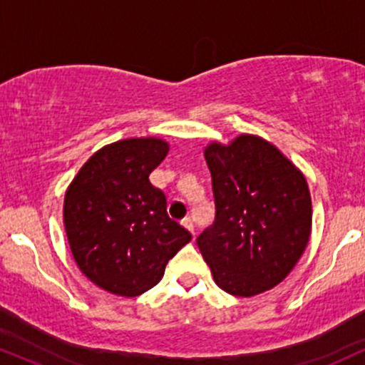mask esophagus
<instances>
[{"instance_id":"1","label":"esophagus","mask_w":365,"mask_h":365,"mask_svg":"<svg viewBox=\"0 0 365 365\" xmlns=\"http://www.w3.org/2000/svg\"><path fill=\"white\" fill-rule=\"evenodd\" d=\"M182 225L185 226V228L188 230V232L192 233V235H195V233H194V223H192L190 217H183V220H182Z\"/></svg>"}]
</instances>
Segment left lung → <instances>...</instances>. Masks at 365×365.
Returning <instances> with one entry per match:
<instances>
[{
	"label": "left lung",
	"mask_w": 365,
	"mask_h": 365,
	"mask_svg": "<svg viewBox=\"0 0 365 365\" xmlns=\"http://www.w3.org/2000/svg\"><path fill=\"white\" fill-rule=\"evenodd\" d=\"M215 223L197 237L212 278L230 295L252 297L287 278L307 247L311 192L302 171L271 142L242 133L204 149Z\"/></svg>",
	"instance_id": "1"
}]
</instances>
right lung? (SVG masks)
<instances>
[{"instance_id": "1", "label": "right lung", "mask_w": 365, "mask_h": 365, "mask_svg": "<svg viewBox=\"0 0 365 365\" xmlns=\"http://www.w3.org/2000/svg\"><path fill=\"white\" fill-rule=\"evenodd\" d=\"M168 150L156 137L113 142L87 159L66 190L63 221L73 259L103 290L121 297L150 290L192 240L149 182Z\"/></svg>"}]
</instances>
